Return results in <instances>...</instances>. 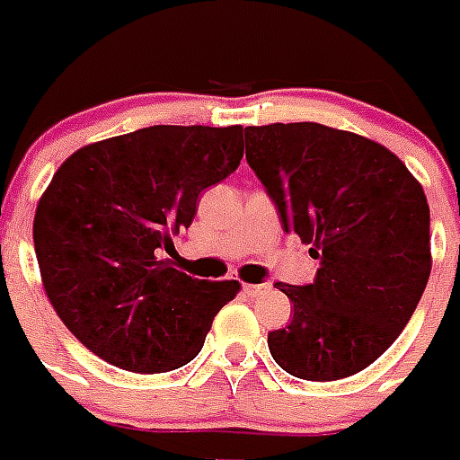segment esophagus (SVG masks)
<instances>
[{
  "label": "esophagus",
  "instance_id": "obj_1",
  "mask_svg": "<svg viewBox=\"0 0 460 460\" xmlns=\"http://www.w3.org/2000/svg\"><path fill=\"white\" fill-rule=\"evenodd\" d=\"M270 288H272V284H243V291L248 296H251V298H260V296H265V294H270Z\"/></svg>",
  "mask_w": 460,
  "mask_h": 460
}]
</instances>
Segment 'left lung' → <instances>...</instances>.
<instances>
[{
	"instance_id": "obj_1",
	"label": "left lung",
	"mask_w": 460,
	"mask_h": 460,
	"mask_svg": "<svg viewBox=\"0 0 460 460\" xmlns=\"http://www.w3.org/2000/svg\"><path fill=\"white\" fill-rule=\"evenodd\" d=\"M245 159L287 234L313 243V284H274L294 320L267 336L281 370L310 382L356 375L385 353L429 279V208L406 164L329 126L245 128Z\"/></svg>"
}]
</instances>
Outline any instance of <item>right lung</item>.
<instances>
[{"instance_id":"obj_1","label":"right lung","mask_w":460,"mask_h":460,"mask_svg":"<svg viewBox=\"0 0 460 460\" xmlns=\"http://www.w3.org/2000/svg\"><path fill=\"white\" fill-rule=\"evenodd\" d=\"M241 157V126H150L59 166L32 241L47 298L85 349L131 372L176 370L200 353L238 281L188 277L162 251Z\"/></svg>"}]
</instances>
